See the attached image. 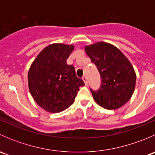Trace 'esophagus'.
Returning a JSON list of instances; mask_svg holds the SVG:
<instances>
[{"label": "esophagus", "instance_id": "34e87169", "mask_svg": "<svg viewBox=\"0 0 155 155\" xmlns=\"http://www.w3.org/2000/svg\"><path fill=\"white\" fill-rule=\"evenodd\" d=\"M82 79H83V81H84V82H85V85H87V78L86 75H85V76L82 77Z\"/></svg>", "mask_w": 155, "mask_h": 155}]
</instances>
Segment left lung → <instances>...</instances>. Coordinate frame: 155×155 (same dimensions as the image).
<instances>
[{"label":"left lung","instance_id":"8db88e82","mask_svg":"<svg viewBox=\"0 0 155 155\" xmlns=\"http://www.w3.org/2000/svg\"><path fill=\"white\" fill-rule=\"evenodd\" d=\"M85 50L101 75L100 88H90L97 104L107 109L124 106L135 89L137 77L130 62L118 48L107 43H94Z\"/></svg>","mask_w":155,"mask_h":155}]
</instances>
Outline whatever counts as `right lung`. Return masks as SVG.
<instances>
[{"label":"right lung","instance_id":"obj_1","mask_svg":"<svg viewBox=\"0 0 155 155\" xmlns=\"http://www.w3.org/2000/svg\"><path fill=\"white\" fill-rule=\"evenodd\" d=\"M73 45L54 43L40 52L28 71V87L34 101L52 113L68 109L74 103L79 87L85 85L67 59Z\"/></svg>","mask_w":155,"mask_h":155}]
</instances>
